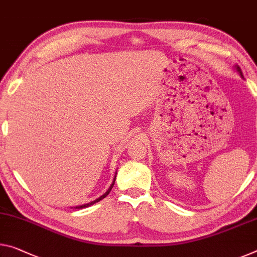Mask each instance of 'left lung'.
<instances>
[{"mask_svg":"<svg viewBox=\"0 0 257 257\" xmlns=\"http://www.w3.org/2000/svg\"><path fill=\"white\" fill-rule=\"evenodd\" d=\"M235 67H237V71L240 73V76L243 77V76H242V73H241V70H240V67L238 66V65H235Z\"/></svg>","mask_w":257,"mask_h":257,"instance_id":"obj_1","label":"left lung"}]
</instances>
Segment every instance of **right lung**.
Returning <instances> with one entry per match:
<instances>
[{"instance_id": "obj_1", "label": "right lung", "mask_w": 257, "mask_h": 257, "mask_svg": "<svg viewBox=\"0 0 257 257\" xmlns=\"http://www.w3.org/2000/svg\"><path fill=\"white\" fill-rule=\"evenodd\" d=\"M114 182H115V177H114V180H113V183L111 184V186L108 187V190L106 191V192H105L103 195H100V197L98 198V199H96V200H93V201H91V202H89V203H85V205H82V206H76V207H74L75 209H82V208H87V207H89V206H91V205H93V203H96V202H98V201H100L101 199H104L105 197H106V195H108V193L111 192V190H112V187H113V185H114Z\"/></svg>"}]
</instances>
